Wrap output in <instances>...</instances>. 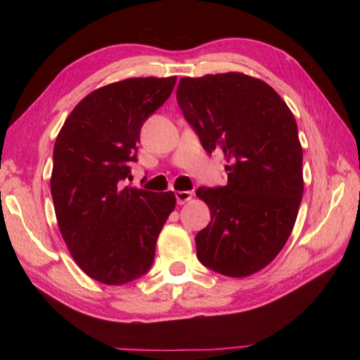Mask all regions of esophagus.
I'll use <instances>...</instances> for the list:
<instances>
[{
  "mask_svg": "<svg viewBox=\"0 0 360 360\" xmlns=\"http://www.w3.org/2000/svg\"><path fill=\"white\" fill-rule=\"evenodd\" d=\"M174 196H176V202H178L179 205H182V204H186V202H188L190 200H192V196H193V193L192 192H176L174 193Z\"/></svg>",
  "mask_w": 360,
  "mask_h": 360,
  "instance_id": "1",
  "label": "esophagus"
}]
</instances>
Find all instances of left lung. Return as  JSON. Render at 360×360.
I'll return each mask as SVG.
<instances>
[{
  "label": "left lung",
  "instance_id": "obj_1",
  "mask_svg": "<svg viewBox=\"0 0 360 360\" xmlns=\"http://www.w3.org/2000/svg\"><path fill=\"white\" fill-rule=\"evenodd\" d=\"M176 98L204 150L227 162L224 187L196 190L210 210L195 238L198 259L227 277H248L278 255L302 202L294 114L274 88L241 72L182 77Z\"/></svg>",
  "mask_w": 360,
  "mask_h": 360
}]
</instances>
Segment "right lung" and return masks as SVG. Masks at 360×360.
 <instances>
[{"mask_svg": "<svg viewBox=\"0 0 360 360\" xmlns=\"http://www.w3.org/2000/svg\"><path fill=\"white\" fill-rule=\"evenodd\" d=\"M176 77H136L98 88L71 111L53 145L51 193L75 263L103 285H125L155 262L174 210L173 192L127 184L141 128L170 97Z\"/></svg>", "mask_w": 360, "mask_h": 360, "instance_id": "obj_1", "label": "right lung"}]
</instances>
